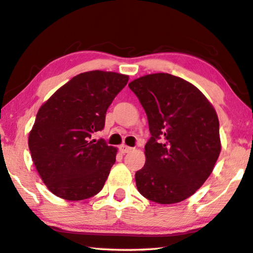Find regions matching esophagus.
Instances as JSON below:
<instances>
[{
    "label": "esophagus",
    "instance_id": "34e87169",
    "mask_svg": "<svg viewBox=\"0 0 253 253\" xmlns=\"http://www.w3.org/2000/svg\"><path fill=\"white\" fill-rule=\"evenodd\" d=\"M120 151H122L123 154H127V152L131 151V148L128 147V145H126V144H122L120 145Z\"/></svg>",
    "mask_w": 253,
    "mask_h": 253
}]
</instances>
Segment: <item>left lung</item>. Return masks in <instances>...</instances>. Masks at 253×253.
Masks as SVG:
<instances>
[{"instance_id":"left-lung-1","label":"left lung","mask_w":253,"mask_h":253,"mask_svg":"<svg viewBox=\"0 0 253 253\" xmlns=\"http://www.w3.org/2000/svg\"><path fill=\"white\" fill-rule=\"evenodd\" d=\"M128 87L151 133L145 164L135 174L137 190L158 204L182 202L211 175L221 151L215 110L196 86L169 73L147 74Z\"/></svg>"}]
</instances>
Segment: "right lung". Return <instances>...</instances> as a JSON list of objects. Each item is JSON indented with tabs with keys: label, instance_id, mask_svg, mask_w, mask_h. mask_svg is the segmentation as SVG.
Instances as JSON below:
<instances>
[{
	"label": "right lung",
	"instance_id": "add662e5",
	"mask_svg": "<svg viewBox=\"0 0 253 253\" xmlns=\"http://www.w3.org/2000/svg\"><path fill=\"white\" fill-rule=\"evenodd\" d=\"M126 74L89 71L73 77L39 109L28 135L32 161L52 194L83 201L102 190L118 149L90 140L106 110L126 86Z\"/></svg>",
	"mask_w": 253,
	"mask_h": 253
}]
</instances>
